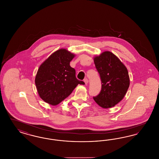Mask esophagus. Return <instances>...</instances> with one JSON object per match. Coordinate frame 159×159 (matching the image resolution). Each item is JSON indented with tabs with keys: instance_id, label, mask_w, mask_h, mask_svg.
I'll list each match as a JSON object with an SVG mask.
<instances>
[{
	"instance_id": "obj_1",
	"label": "esophagus",
	"mask_w": 159,
	"mask_h": 159,
	"mask_svg": "<svg viewBox=\"0 0 159 159\" xmlns=\"http://www.w3.org/2000/svg\"><path fill=\"white\" fill-rule=\"evenodd\" d=\"M83 81H84V82L85 83V84H88V82H89V80H88V79H84Z\"/></svg>"
}]
</instances>
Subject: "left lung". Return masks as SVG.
<instances>
[{"instance_id": "8db88e82", "label": "left lung", "mask_w": 159, "mask_h": 159, "mask_svg": "<svg viewBox=\"0 0 159 159\" xmlns=\"http://www.w3.org/2000/svg\"><path fill=\"white\" fill-rule=\"evenodd\" d=\"M93 60L102 82L101 91L93 99L102 108H112L122 101L129 86L127 67L111 51L96 56Z\"/></svg>"}]
</instances>
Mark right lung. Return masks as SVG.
Segmentation results:
<instances>
[{
	"label": "right lung",
	"mask_w": 159,
	"mask_h": 159,
	"mask_svg": "<svg viewBox=\"0 0 159 159\" xmlns=\"http://www.w3.org/2000/svg\"><path fill=\"white\" fill-rule=\"evenodd\" d=\"M75 54L65 48L54 52L38 69L35 83L38 95L44 102L55 106L72 93L77 86L84 84L77 80L70 62Z\"/></svg>",
	"instance_id": "right-lung-1"
}]
</instances>
